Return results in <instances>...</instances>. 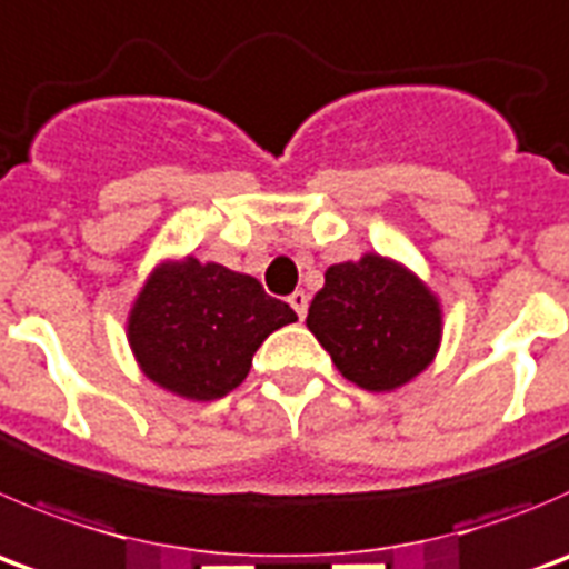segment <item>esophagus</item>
Segmentation results:
<instances>
[{
	"label": "esophagus",
	"mask_w": 569,
	"mask_h": 569,
	"mask_svg": "<svg viewBox=\"0 0 569 569\" xmlns=\"http://www.w3.org/2000/svg\"><path fill=\"white\" fill-rule=\"evenodd\" d=\"M289 306L295 308L297 317L306 319V311H308V295H306V291H295V295L289 297Z\"/></svg>",
	"instance_id": "esophagus-1"
}]
</instances>
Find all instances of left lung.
Segmentation results:
<instances>
[{"instance_id": "left-lung-1", "label": "left lung", "mask_w": 569, "mask_h": 569, "mask_svg": "<svg viewBox=\"0 0 569 569\" xmlns=\"http://www.w3.org/2000/svg\"><path fill=\"white\" fill-rule=\"evenodd\" d=\"M306 325L336 369L367 391L408 383L433 361L442 339L437 297L417 274L375 252L325 272Z\"/></svg>"}]
</instances>
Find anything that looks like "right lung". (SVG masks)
I'll list each match as a JSON object with an SVG mask.
<instances>
[{
  "label": "right lung",
  "instance_id": "add662e5",
  "mask_svg": "<svg viewBox=\"0 0 569 569\" xmlns=\"http://www.w3.org/2000/svg\"><path fill=\"white\" fill-rule=\"evenodd\" d=\"M250 274L197 258L158 267L127 322L136 361L163 389L189 400H217L247 378L272 330L295 322Z\"/></svg>",
  "mask_w": 569,
  "mask_h": 569
}]
</instances>
